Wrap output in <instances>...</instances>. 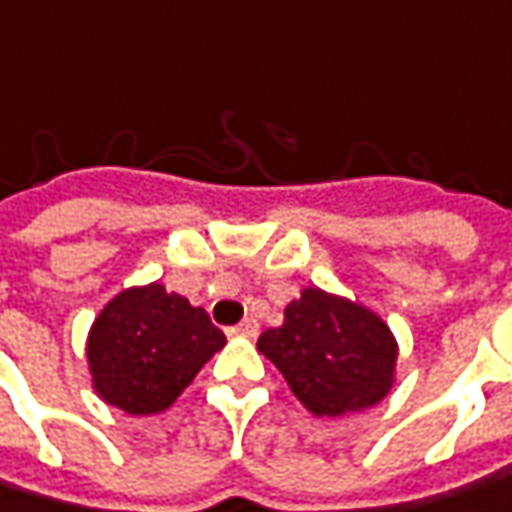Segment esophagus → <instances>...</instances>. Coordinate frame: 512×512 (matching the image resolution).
I'll return each instance as SVG.
<instances>
[{"instance_id":"1","label":"esophagus","mask_w":512,"mask_h":512,"mask_svg":"<svg viewBox=\"0 0 512 512\" xmlns=\"http://www.w3.org/2000/svg\"><path fill=\"white\" fill-rule=\"evenodd\" d=\"M257 330H260V325H257V319H243L241 325H235V328H229L227 333L229 336H246V339H255L257 336Z\"/></svg>"}]
</instances>
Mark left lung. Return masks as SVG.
Listing matches in <instances>:
<instances>
[{"mask_svg":"<svg viewBox=\"0 0 512 512\" xmlns=\"http://www.w3.org/2000/svg\"><path fill=\"white\" fill-rule=\"evenodd\" d=\"M291 392L319 417L375 406L392 387L398 344L381 316L356 302L305 288L285 322L257 339Z\"/></svg>","mask_w":512,"mask_h":512,"instance_id":"8db88e82","label":"left lung"}]
</instances>
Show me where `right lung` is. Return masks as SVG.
Here are the masks:
<instances>
[{
  "mask_svg": "<svg viewBox=\"0 0 512 512\" xmlns=\"http://www.w3.org/2000/svg\"><path fill=\"white\" fill-rule=\"evenodd\" d=\"M224 342L204 308L151 283L117 294L100 311L86 356L103 401L128 415H156L190 387Z\"/></svg>",
  "mask_w": 512,
  "mask_h": 512,
  "instance_id": "add662e5",
  "label": "right lung"
}]
</instances>
